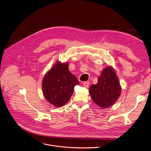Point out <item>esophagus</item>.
Here are the masks:
<instances>
[{
	"label": "esophagus",
	"instance_id": "esophagus-1",
	"mask_svg": "<svg viewBox=\"0 0 151 151\" xmlns=\"http://www.w3.org/2000/svg\"><path fill=\"white\" fill-rule=\"evenodd\" d=\"M83 86H84L85 88H88V87H89V81L83 82Z\"/></svg>",
	"mask_w": 151,
	"mask_h": 151
}]
</instances>
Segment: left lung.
Returning a JSON list of instances; mask_svg holds the SVG:
<instances>
[{"label": "left lung", "mask_w": 151, "mask_h": 151, "mask_svg": "<svg viewBox=\"0 0 151 151\" xmlns=\"http://www.w3.org/2000/svg\"><path fill=\"white\" fill-rule=\"evenodd\" d=\"M121 91L118 77L111 66L103 70L98 77V83L89 88L93 101L101 108H107L114 104L119 97Z\"/></svg>", "instance_id": "left-lung-1"}]
</instances>
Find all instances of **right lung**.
<instances>
[{"instance_id": "right-lung-1", "label": "right lung", "mask_w": 151, "mask_h": 151, "mask_svg": "<svg viewBox=\"0 0 151 151\" xmlns=\"http://www.w3.org/2000/svg\"><path fill=\"white\" fill-rule=\"evenodd\" d=\"M78 85L77 78L69 71L68 63L58 62L43 78V94L50 104L60 107L68 101Z\"/></svg>"}]
</instances>
